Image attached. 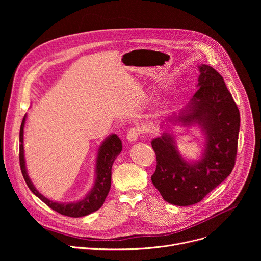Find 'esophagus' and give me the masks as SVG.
<instances>
[{
  "label": "esophagus",
  "mask_w": 261,
  "mask_h": 261,
  "mask_svg": "<svg viewBox=\"0 0 261 261\" xmlns=\"http://www.w3.org/2000/svg\"><path fill=\"white\" fill-rule=\"evenodd\" d=\"M139 129L137 128H131L128 132H127V139L130 142H134L137 140L138 135H139Z\"/></svg>",
  "instance_id": "obj_1"
}]
</instances>
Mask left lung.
<instances>
[{"instance_id": "1", "label": "left lung", "mask_w": 261, "mask_h": 261, "mask_svg": "<svg viewBox=\"0 0 261 261\" xmlns=\"http://www.w3.org/2000/svg\"><path fill=\"white\" fill-rule=\"evenodd\" d=\"M198 71L196 93L164 123L185 128L197 126L204 137L200 157L185 159L178 152L175 135L166 129L152 140L157 159L152 182L165 201L178 206L199 202L224 180L232 171L238 151L239 108L214 68L201 64Z\"/></svg>"}]
</instances>
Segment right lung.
Wrapping results in <instances>:
<instances>
[{"label":"right lung","mask_w":261,"mask_h":261,"mask_svg":"<svg viewBox=\"0 0 261 261\" xmlns=\"http://www.w3.org/2000/svg\"><path fill=\"white\" fill-rule=\"evenodd\" d=\"M27 115L24 116L20 131H19V163L21 173L23 178L28 185L30 190L40 198L45 204H47L54 211L60 213L61 215L80 218L88 216L96 211H98L105 201L106 196L110 190L111 186V167L117 157L122 152V140L119 138L117 134H110L107 136L102 143L100 144L97 153L96 164H95V181L93 188L87 193V195L77 201L73 202H58L48 199L44 195H42L38 190L36 189L34 184L32 182L28 170L25 167V159H24V148H23V128L25 124Z\"/></svg>","instance_id":"add662e5"}]
</instances>
